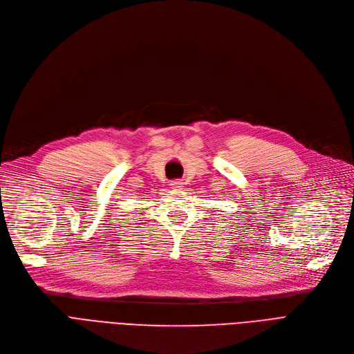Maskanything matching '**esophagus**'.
I'll use <instances>...</instances> for the list:
<instances>
[{
    "label": "esophagus",
    "mask_w": 354,
    "mask_h": 354,
    "mask_svg": "<svg viewBox=\"0 0 354 354\" xmlns=\"http://www.w3.org/2000/svg\"><path fill=\"white\" fill-rule=\"evenodd\" d=\"M183 181L181 180H174V181H171V184H170V186H171V189H174V190H180L181 187H183Z\"/></svg>",
    "instance_id": "esophagus-1"
}]
</instances>
